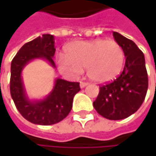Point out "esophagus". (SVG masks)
I'll return each mask as SVG.
<instances>
[{
    "mask_svg": "<svg viewBox=\"0 0 156 156\" xmlns=\"http://www.w3.org/2000/svg\"><path fill=\"white\" fill-rule=\"evenodd\" d=\"M87 85H88L87 82H84V81H81V82H80V87H81V88L85 87L87 86Z\"/></svg>",
    "mask_w": 156,
    "mask_h": 156,
    "instance_id": "obj_1",
    "label": "esophagus"
}]
</instances>
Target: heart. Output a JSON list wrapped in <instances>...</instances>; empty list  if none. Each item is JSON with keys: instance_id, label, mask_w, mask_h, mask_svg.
Masks as SVG:
<instances>
[{"instance_id": "1", "label": "heart", "mask_w": 156, "mask_h": 156, "mask_svg": "<svg viewBox=\"0 0 156 156\" xmlns=\"http://www.w3.org/2000/svg\"><path fill=\"white\" fill-rule=\"evenodd\" d=\"M125 58L124 48L118 42L98 39L69 44L65 48V56H57L56 64L66 77L78 78L87 68V76L92 80L107 83L120 75Z\"/></svg>"}]
</instances>
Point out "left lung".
<instances>
[{
  "mask_svg": "<svg viewBox=\"0 0 156 156\" xmlns=\"http://www.w3.org/2000/svg\"><path fill=\"white\" fill-rule=\"evenodd\" d=\"M116 42L124 48L126 63L122 73L114 81L99 87L93 106L109 120H121L136 113L143 104L148 88V76L144 53L136 44L114 31Z\"/></svg>",
  "mask_w": 156,
  "mask_h": 156,
  "instance_id": "8db88e82",
  "label": "left lung"
}]
</instances>
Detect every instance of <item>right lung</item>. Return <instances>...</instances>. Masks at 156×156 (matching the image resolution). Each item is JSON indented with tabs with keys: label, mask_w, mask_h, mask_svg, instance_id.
<instances>
[{
	"label": "right lung",
	"mask_w": 156,
	"mask_h": 156,
	"mask_svg": "<svg viewBox=\"0 0 156 156\" xmlns=\"http://www.w3.org/2000/svg\"><path fill=\"white\" fill-rule=\"evenodd\" d=\"M54 37L43 34L25 43L13 58L11 66L10 91L18 111L32 124L49 126L63 120L72 108L73 98L80 90L78 82L57 78L50 94L42 100L30 101L25 92L21 78L23 68L32 59L43 58L55 67L53 57Z\"/></svg>",
	"instance_id": "obj_1"
}]
</instances>
